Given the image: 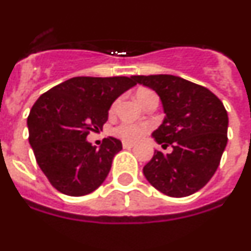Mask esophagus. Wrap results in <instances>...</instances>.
I'll return each instance as SVG.
<instances>
[{
  "label": "esophagus",
  "mask_w": 251,
  "mask_h": 251,
  "mask_svg": "<svg viewBox=\"0 0 251 251\" xmlns=\"http://www.w3.org/2000/svg\"><path fill=\"white\" fill-rule=\"evenodd\" d=\"M134 143H130V142H124L122 143V147H124V149H130V148H132V147H134Z\"/></svg>",
  "instance_id": "obj_1"
}]
</instances>
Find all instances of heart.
Here are the masks:
<instances>
[{
  "mask_svg": "<svg viewBox=\"0 0 251 251\" xmlns=\"http://www.w3.org/2000/svg\"><path fill=\"white\" fill-rule=\"evenodd\" d=\"M151 96H155V94L149 89H140L138 92V94H136V97H138V100L140 103ZM117 103L119 102H115L112 106H111V112H115L116 107H117ZM147 131H148V127H147V126L132 124V122H122V124H120L119 126H116L115 129H113L115 135H117L119 138H121L122 140H125V142H136V140H139V139L142 138Z\"/></svg>",
  "mask_w": 251,
  "mask_h": 251,
  "instance_id": "1",
  "label": "heart"
}]
</instances>
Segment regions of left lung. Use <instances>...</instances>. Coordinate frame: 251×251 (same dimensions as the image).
<instances>
[{
	"label": "left lung",
	"instance_id": "8db88e82",
	"mask_svg": "<svg viewBox=\"0 0 251 251\" xmlns=\"http://www.w3.org/2000/svg\"><path fill=\"white\" fill-rule=\"evenodd\" d=\"M136 83L155 90L165 109L153 138L170 154L155 151L143 174L168 197L182 198L201 190L220 166L227 144L228 116L209 89L174 75H135Z\"/></svg>",
	"mask_w": 251,
	"mask_h": 251
}]
</instances>
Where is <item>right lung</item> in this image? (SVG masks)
I'll return each mask as SVG.
<instances>
[{
  "mask_svg": "<svg viewBox=\"0 0 251 251\" xmlns=\"http://www.w3.org/2000/svg\"><path fill=\"white\" fill-rule=\"evenodd\" d=\"M134 85V76H76L38 98L28 116L29 143L54 189L83 197L103 184L122 144L109 136L97 149L86 136L102 130L111 104Z\"/></svg>",
  "mask_w": 251,
  "mask_h": 251,
  "instance_id": "add662e5",
  "label": "right lung"
}]
</instances>
